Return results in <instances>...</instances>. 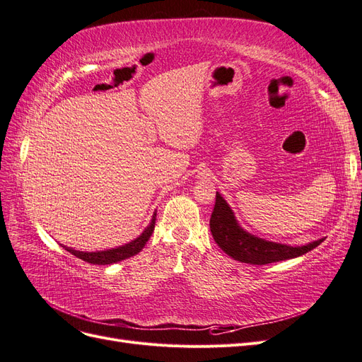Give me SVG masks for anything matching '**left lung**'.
<instances>
[{
	"label": "left lung",
	"instance_id": "left-lung-1",
	"mask_svg": "<svg viewBox=\"0 0 362 362\" xmlns=\"http://www.w3.org/2000/svg\"><path fill=\"white\" fill-rule=\"evenodd\" d=\"M210 229L214 242L226 255L240 262L257 266L300 257L319 246L325 240H315L305 246H288L252 235L240 226L231 206L218 192H216V205L210 218Z\"/></svg>",
	"mask_w": 362,
	"mask_h": 362
}]
</instances>
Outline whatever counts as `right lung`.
Masks as SVG:
<instances>
[{"instance_id": "add662e5", "label": "right lung", "mask_w": 362, "mask_h": 362, "mask_svg": "<svg viewBox=\"0 0 362 362\" xmlns=\"http://www.w3.org/2000/svg\"><path fill=\"white\" fill-rule=\"evenodd\" d=\"M156 216L157 213H154L152 216L151 223L145 228V231L141 233L137 238L131 240L129 243L122 245L119 247H113V249H107V250H96V252H83V250H75L72 247L63 246L68 252H71L72 255H75L76 258H80L86 262H90V264H98V266H107V264H113V262L127 259L133 255H137L139 252L145 247L146 242L149 240V237L154 233L156 228Z\"/></svg>"}]
</instances>
